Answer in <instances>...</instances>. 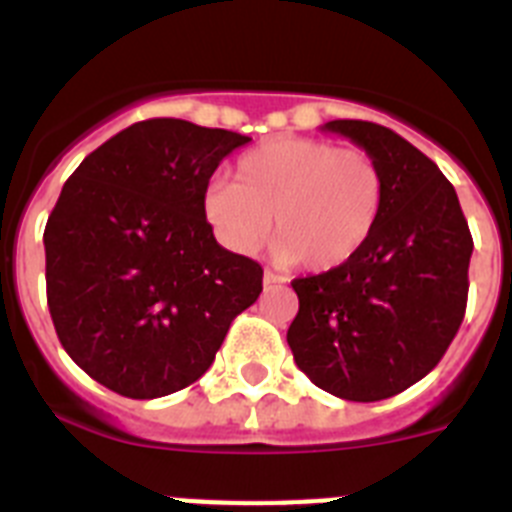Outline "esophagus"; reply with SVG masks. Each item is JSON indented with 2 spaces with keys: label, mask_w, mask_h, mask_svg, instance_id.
<instances>
[{
  "label": "esophagus",
  "mask_w": 512,
  "mask_h": 512,
  "mask_svg": "<svg viewBox=\"0 0 512 512\" xmlns=\"http://www.w3.org/2000/svg\"><path fill=\"white\" fill-rule=\"evenodd\" d=\"M282 284H287V277H282V274H274V271H266L264 287H282Z\"/></svg>",
  "instance_id": "esophagus-1"
}]
</instances>
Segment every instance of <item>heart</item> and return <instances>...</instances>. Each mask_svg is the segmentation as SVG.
Instances as JSON below:
<instances>
[{
	"label": "heart",
	"mask_w": 512,
	"mask_h": 512,
	"mask_svg": "<svg viewBox=\"0 0 512 512\" xmlns=\"http://www.w3.org/2000/svg\"><path fill=\"white\" fill-rule=\"evenodd\" d=\"M382 205L384 176L369 153L300 135L266 140L241 156L235 182L215 179L202 192V217L228 251H259L274 217L279 259L315 271L361 253Z\"/></svg>",
	"instance_id": "1"
}]
</instances>
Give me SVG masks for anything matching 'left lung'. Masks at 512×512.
Here are the masks:
<instances>
[{"mask_svg": "<svg viewBox=\"0 0 512 512\" xmlns=\"http://www.w3.org/2000/svg\"><path fill=\"white\" fill-rule=\"evenodd\" d=\"M382 169L384 205L348 264L295 279L300 312L287 330L295 364L320 390L377 402L420 382L464 320L472 233L459 197L431 158L395 130L330 120Z\"/></svg>", "mask_w": 512, "mask_h": 512, "instance_id": "left-lung-1", "label": "left lung"}]
</instances>
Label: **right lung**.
<instances>
[{
    "label": "right lung",
    "instance_id": "add662e5",
    "mask_svg": "<svg viewBox=\"0 0 512 512\" xmlns=\"http://www.w3.org/2000/svg\"><path fill=\"white\" fill-rule=\"evenodd\" d=\"M248 135L176 117L135 122L89 153L45 225L48 310L66 354L133 400L202 377L264 269L225 251L202 192Z\"/></svg>",
    "mask_w": 512,
    "mask_h": 512
}]
</instances>
